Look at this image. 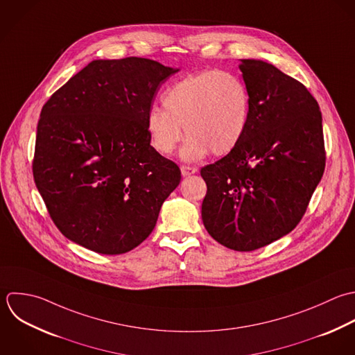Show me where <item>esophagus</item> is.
I'll list each match as a JSON object with an SVG mask.
<instances>
[{"instance_id":"1","label":"esophagus","mask_w":355,"mask_h":355,"mask_svg":"<svg viewBox=\"0 0 355 355\" xmlns=\"http://www.w3.org/2000/svg\"><path fill=\"white\" fill-rule=\"evenodd\" d=\"M198 173V168L196 167H189V166H181V174L184 177H188V175H192Z\"/></svg>"}]
</instances>
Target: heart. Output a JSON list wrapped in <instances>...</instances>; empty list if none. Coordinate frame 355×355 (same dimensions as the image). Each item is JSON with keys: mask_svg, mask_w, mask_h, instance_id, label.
<instances>
[{"mask_svg": "<svg viewBox=\"0 0 355 355\" xmlns=\"http://www.w3.org/2000/svg\"><path fill=\"white\" fill-rule=\"evenodd\" d=\"M162 103L164 110L155 107L146 116L150 145L162 155L173 153L184 127L189 138L182 157L199 160L210 150L225 156L241 144L249 127L252 95L239 76L205 70L170 85Z\"/></svg>", "mask_w": 355, "mask_h": 355, "instance_id": "1", "label": "heart"}]
</instances>
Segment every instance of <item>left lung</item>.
I'll return each mask as SVG.
<instances>
[{
	"instance_id": "obj_1",
	"label": "left lung",
	"mask_w": 355,
	"mask_h": 355,
	"mask_svg": "<svg viewBox=\"0 0 355 355\" xmlns=\"http://www.w3.org/2000/svg\"><path fill=\"white\" fill-rule=\"evenodd\" d=\"M252 95L248 131L227 156L200 170L207 232L236 252L264 248L296 228L325 170L315 98L274 64L241 59Z\"/></svg>"
}]
</instances>
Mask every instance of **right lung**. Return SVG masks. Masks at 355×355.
I'll return each instance as SVG.
<instances>
[{
    "label": "right lung",
    "mask_w": 355,
    "mask_h": 355,
    "mask_svg": "<svg viewBox=\"0 0 355 355\" xmlns=\"http://www.w3.org/2000/svg\"><path fill=\"white\" fill-rule=\"evenodd\" d=\"M175 71L137 56L92 60L42 106L33 177L71 242L121 254L153 231L181 171L150 146L146 116L157 87Z\"/></svg>",
    "instance_id": "obj_1"
}]
</instances>
